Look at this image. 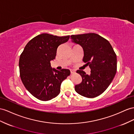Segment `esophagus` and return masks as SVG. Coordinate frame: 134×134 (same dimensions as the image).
Listing matches in <instances>:
<instances>
[{"instance_id": "esophagus-1", "label": "esophagus", "mask_w": 134, "mask_h": 134, "mask_svg": "<svg viewBox=\"0 0 134 134\" xmlns=\"http://www.w3.org/2000/svg\"><path fill=\"white\" fill-rule=\"evenodd\" d=\"M75 72H76V71H75V70H71V73L72 74H75Z\"/></svg>"}]
</instances>
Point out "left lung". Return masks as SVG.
Masks as SVG:
<instances>
[{"instance_id":"8db88e82","label":"left lung","mask_w":134,"mask_h":134,"mask_svg":"<svg viewBox=\"0 0 134 134\" xmlns=\"http://www.w3.org/2000/svg\"><path fill=\"white\" fill-rule=\"evenodd\" d=\"M71 39L83 47V60L91 70L90 75L83 70L76 71L81 75L82 81L75 85V91L85 97H97L108 88L115 76L116 54L109 41L97 34L71 35Z\"/></svg>"}]
</instances>
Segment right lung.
I'll return each mask as SVG.
<instances>
[{
    "label": "right lung",
    "mask_w": 134,
    "mask_h": 134,
    "mask_svg": "<svg viewBox=\"0 0 134 134\" xmlns=\"http://www.w3.org/2000/svg\"><path fill=\"white\" fill-rule=\"evenodd\" d=\"M70 36L58 37L42 33L26 44L19 59L20 75L25 88L40 100H51L59 94L62 81L70 75L68 69L51 68L50 61L55 58L60 44Z\"/></svg>",
    "instance_id": "right-lung-1"
}]
</instances>
